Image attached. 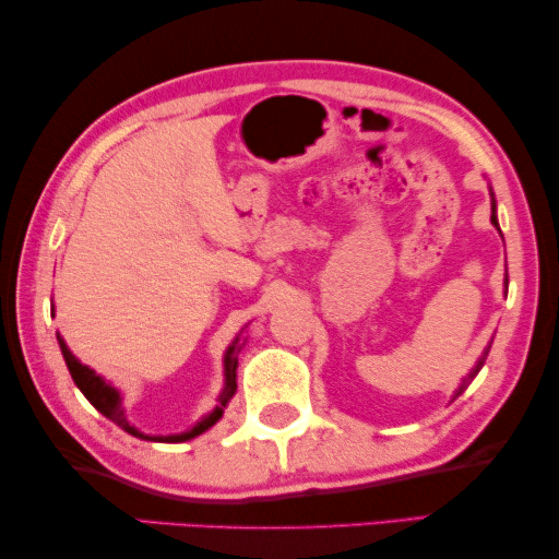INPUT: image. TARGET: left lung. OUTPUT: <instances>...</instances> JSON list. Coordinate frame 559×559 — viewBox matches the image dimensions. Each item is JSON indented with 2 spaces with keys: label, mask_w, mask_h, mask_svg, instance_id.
Listing matches in <instances>:
<instances>
[{
  "label": "left lung",
  "mask_w": 559,
  "mask_h": 559,
  "mask_svg": "<svg viewBox=\"0 0 559 559\" xmlns=\"http://www.w3.org/2000/svg\"><path fill=\"white\" fill-rule=\"evenodd\" d=\"M490 223L498 227V217H496V200H492V213H490ZM498 230H500V227H498ZM506 285H508V280H506ZM486 356H488V349H486V354H483V359H480L478 364H475V369L468 373V379H463V383H461V386H459V391H455V396H453V399H459L461 393H463L465 389H468V383L475 379V373H478V371L483 369V364H486Z\"/></svg>",
  "instance_id": "8db88e82"
}]
</instances>
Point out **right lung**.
Here are the masks:
<instances>
[{
  "mask_svg": "<svg viewBox=\"0 0 559 559\" xmlns=\"http://www.w3.org/2000/svg\"><path fill=\"white\" fill-rule=\"evenodd\" d=\"M59 340V346H61V354H63V361H67L69 366V373L71 379L76 386L81 389V393L91 401V406H94L96 411H100L106 418H111L116 426H121L126 433H131L135 438H143V441H155V443H182V441H190V438H195L200 433H205L210 426H215L219 418H223V408L227 406V401L233 399V393L237 389V352H240V340H235L230 344V349L225 352V389L223 393H219V404L210 411V414L198 420V424L190 428V431L186 433H176V436H145L141 433L139 428L131 426L126 420V414H123V406H121V393H118L111 383H106L104 379L98 377V373L94 369H88L86 364H81L76 356H73L69 352V346L63 344L61 336L57 334Z\"/></svg>",
  "mask_w": 559,
  "mask_h": 559,
  "instance_id": "1",
  "label": "right lung"
}]
</instances>
